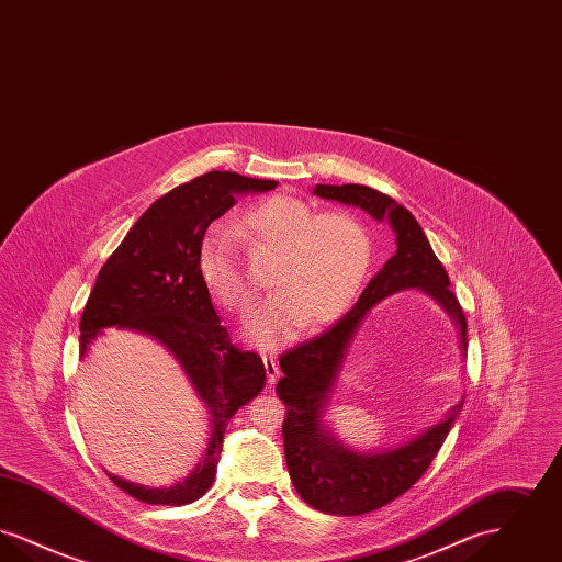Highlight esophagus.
Instances as JSON below:
<instances>
[{"instance_id":"34e87169","label":"esophagus","mask_w":562,"mask_h":562,"mask_svg":"<svg viewBox=\"0 0 562 562\" xmlns=\"http://www.w3.org/2000/svg\"><path fill=\"white\" fill-rule=\"evenodd\" d=\"M263 364H266V373H268L269 387L276 385L278 376H280V369H278V362L273 356H263Z\"/></svg>"}]
</instances>
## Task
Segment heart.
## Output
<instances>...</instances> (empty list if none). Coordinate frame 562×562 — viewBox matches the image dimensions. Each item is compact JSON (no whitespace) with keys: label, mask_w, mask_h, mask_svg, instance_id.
Listing matches in <instances>:
<instances>
[{"label":"heart","mask_w":562,"mask_h":562,"mask_svg":"<svg viewBox=\"0 0 562 562\" xmlns=\"http://www.w3.org/2000/svg\"><path fill=\"white\" fill-rule=\"evenodd\" d=\"M236 234L273 257L276 294L244 324V337L259 348L286 344L307 322L316 328L337 321L360 293L371 268L369 229L346 211L318 213L293 195H273L241 213ZM202 282L234 314L255 303V286L241 268L232 232L213 227L198 250Z\"/></svg>","instance_id":"heart-1"}]
</instances>
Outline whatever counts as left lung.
Listing matches in <instances>:
<instances>
[{"label":"left lung","instance_id":"left-lung-1","mask_svg":"<svg viewBox=\"0 0 562 562\" xmlns=\"http://www.w3.org/2000/svg\"><path fill=\"white\" fill-rule=\"evenodd\" d=\"M314 193L324 200L358 206L376 221L387 218L398 240L396 255L369 282L341 321L280 356L284 374L276 385L278 398L286 406L282 438L296 493L324 514L358 516L394 502L426 474L463 406V401L457 402L445 422L387 453H353L335 440L321 417L360 322L379 301L404 289H422L451 314L459 326L463 353L468 351V322L451 291L449 273L434 255L422 225L396 200L353 183L316 186Z\"/></svg>","mask_w":562,"mask_h":562}]
</instances>
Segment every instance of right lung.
<instances>
[{
	"instance_id": "right-lung-1",
	"label": "right lung",
	"mask_w": 562,
	"mask_h": 562,
	"mask_svg": "<svg viewBox=\"0 0 562 562\" xmlns=\"http://www.w3.org/2000/svg\"><path fill=\"white\" fill-rule=\"evenodd\" d=\"M276 181L238 172H206L156 200L99 271L80 321V353L109 328L145 333L172 351L211 415V440L186 481L145 488L109 479L149 506H186L214 482L229 419L266 387V367L255 351L232 344L214 312L198 269V250L214 218L227 213L236 193L269 191Z\"/></svg>"
}]
</instances>
